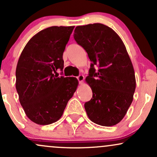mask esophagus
Segmentation results:
<instances>
[{"label": "esophagus", "instance_id": "1", "mask_svg": "<svg viewBox=\"0 0 157 157\" xmlns=\"http://www.w3.org/2000/svg\"><path fill=\"white\" fill-rule=\"evenodd\" d=\"M77 80H78L80 83H82V82H83V80H84V76H83V75H79V76L77 77Z\"/></svg>", "mask_w": 157, "mask_h": 157}]
</instances>
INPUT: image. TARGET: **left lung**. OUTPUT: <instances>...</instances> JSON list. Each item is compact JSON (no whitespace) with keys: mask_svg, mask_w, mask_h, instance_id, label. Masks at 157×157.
<instances>
[{"mask_svg":"<svg viewBox=\"0 0 157 157\" xmlns=\"http://www.w3.org/2000/svg\"><path fill=\"white\" fill-rule=\"evenodd\" d=\"M74 38L91 62L86 78L93 93L84 105L88 117L97 125H115L127 113L136 89L134 67L125 45L112 29L102 23L77 26Z\"/></svg>","mask_w":157,"mask_h":157,"instance_id":"1","label":"left lung"}]
</instances>
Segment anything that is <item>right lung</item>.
Returning <instances> with one entry per match:
<instances>
[{
  "label": "right lung",
  "mask_w": 157,
  "mask_h": 157,
  "mask_svg": "<svg viewBox=\"0 0 157 157\" xmlns=\"http://www.w3.org/2000/svg\"><path fill=\"white\" fill-rule=\"evenodd\" d=\"M75 26H51L34 35L16 68V90L26 116L38 125L62 117L78 86L76 77L55 75L64 66L63 54Z\"/></svg>",
  "instance_id": "right-lung-1"
}]
</instances>
